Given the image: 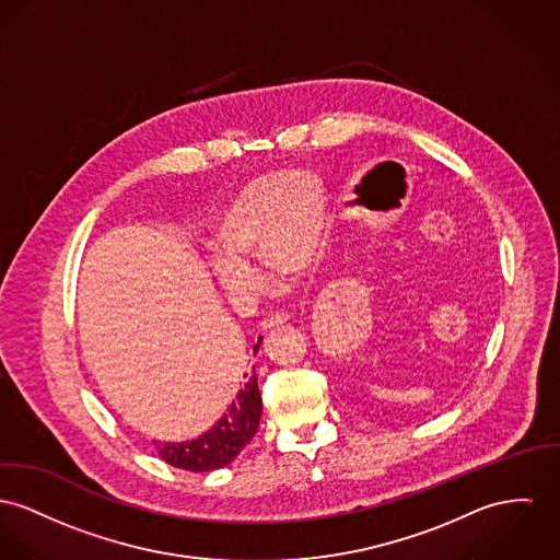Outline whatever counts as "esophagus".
Returning <instances> with one entry per match:
<instances>
[{"mask_svg": "<svg viewBox=\"0 0 560 560\" xmlns=\"http://www.w3.org/2000/svg\"><path fill=\"white\" fill-rule=\"evenodd\" d=\"M288 319H290V315H288L285 311L270 313V315H266V317L261 319V330H270V328H275V326H279V324H285Z\"/></svg>", "mask_w": 560, "mask_h": 560, "instance_id": "obj_1", "label": "esophagus"}]
</instances>
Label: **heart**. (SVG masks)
<instances>
[{
  "label": "heart",
  "mask_w": 560,
  "mask_h": 560,
  "mask_svg": "<svg viewBox=\"0 0 560 560\" xmlns=\"http://www.w3.org/2000/svg\"><path fill=\"white\" fill-rule=\"evenodd\" d=\"M324 234V196L308 174H268L249 183L217 219L211 270L232 296H249L256 277L245 259L277 275L311 266Z\"/></svg>",
  "instance_id": "obj_1"
}]
</instances>
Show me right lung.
I'll use <instances>...</instances> for the list:
<instances>
[{
  "mask_svg": "<svg viewBox=\"0 0 560 560\" xmlns=\"http://www.w3.org/2000/svg\"><path fill=\"white\" fill-rule=\"evenodd\" d=\"M256 345V351L259 349ZM259 416H261V396H259L256 373H245V382L236 398L225 409L223 418L217 422L211 431L202 436L185 443H160L153 441L162 460L171 467L207 474L230 465L245 445L254 439L258 431Z\"/></svg>",
  "mask_w": 560,
  "mask_h": 560,
  "instance_id": "1",
  "label": "right lung"
}]
</instances>
